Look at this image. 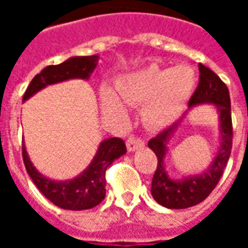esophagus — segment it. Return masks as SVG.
Masks as SVG:
<instances>
[{
	"label": "esophagus",
	"mask_w": 248,
	"mask_h": 248,
	"mask_svg": "<svg viewBox=\"0 0 248 248\" xmlns=\"http://www.w3.org/2000/svg\"><path fill=\"white\" fill-rule=\"evenodd\" d=\"M126 146H127V150L129 151H135L145 146V142L140 138H135V137H130L129 140H126Z\"/></svg>",
	"instance_id": "obj_1"
}]
</instances>
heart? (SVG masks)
Wrapping results in <instances>:
<instances>
[{
	"mask_svg": "<svg viewBox=\"0 0 248 248\" xmlns=\"http://www.w3.org/2000/svg\"><path fill=\"white\" fill-rule=\"evenodd\" d=\"M198 83V74L190 65L161 67L149 65L124 76L117 83L121 99L130 105L144 103L142 118L154 129L171 124L182 114ZM103 105L110 111H121L122 105L110 90L103 93Z\"/></svg>",
	"mask_w": 248,
	"mask_h": 248,
	"instance_id": "1",
	"label": "heart"
}]
</instances>
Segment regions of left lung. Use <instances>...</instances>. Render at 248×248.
Here are the masks:
<instances>
[{
  "mask_svg": "<svg viewBox=\"0 0 248 248\" xmlns=\"http://www.w3.org/2000/svg\"><path fill=\"white\" fill-rule=\"evenodd\" d=\"M199 85L188 102V110L178 122L149 140V147L155 153L158 158V166L151 182V195L161 206L174 210L192 207L203 202L210 195L223 174L232 147L229 89L213 70L202 63H199ZM199 104H213L217 108L219 118L218 150L213 161L204 170L179 180L172 178L167 172L164 162L168 154V145L180 128L186 114Z\"/></svg>",
  "mask_w": 248,
  "mask_h": 248,
  "instance_id": "obj_1",
  "label": "left lung"
}]
</instances>
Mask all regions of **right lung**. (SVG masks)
<instances>
[{
	"mask_svg": "<svg viewBox=\"0 0 248 248\" xmlns=\"http://www.w3.org/2000/svg\"><path fill=\"white\" fill-rule=\"evenodd\" d=\"M98 61V56L70 57L60 65L46 66L40 74L31 79L25 92L22 102L28 101L35 93L49 85H56L69 79L87 81L93 71L95 70ZM124 154H126V145L121 138L103 140L98 146L93 161L83 171L71 179L56 181L45 177L35 169L33 162L30 161L25 143H22L25 167L37 188L56 206L71 211L89 210L102 202L106 195V169Z\"/></svg>",
	"mask_w": 248,
	"mask_h": 248,
	"instance_id": "1",
	"label": "right lung"
}]
</instances>
